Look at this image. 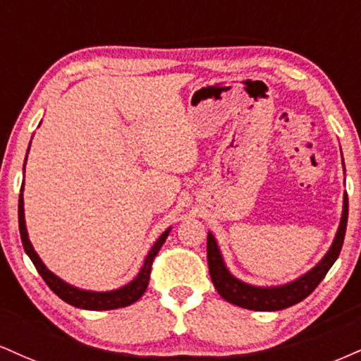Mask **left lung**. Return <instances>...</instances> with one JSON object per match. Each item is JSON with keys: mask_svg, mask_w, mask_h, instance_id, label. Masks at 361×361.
<instances>
[{"mask_svg": "<svg viewBox=\"0 0 361 361\" xmlns=\"http://www.w3.org/2000/svg\"><path fill=\"white\" fill-rule=\"evenodd\" d=\"M346 224L348 195L345 193L341 222H339L336 238L331 244L329 251L326 252L324 258L319 261L312 270L302 275L300 279L290 281L287 285H280V287H255V285L244 283V281L231 275L222 259L217 241H215L212 233H209V235H207V259H209V271L210 279L214 281V287L221 293L222 299L250 310L267 312V310H281L290 307V305L299 304L300 300H304L305 297H309L316 290L317 285L326 276V273L329 271V268L334 264V261L338 259L343 241H345Z\"/></svg>", "mask_w": 361, "mask_h": 361, "instance_id": "1", "label": "left lung"}]
</instances>
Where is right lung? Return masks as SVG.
Masks as SVG:
<instances>
[{"label":"right lung","instance_id":"right-lung-1","mask_svg":"<svg viewBox=\"0 0 361 361\" xmlns=\"http://www.w3.org/2000/svg\"><path fill=\"white\" fill-rule=\"evenodd\" d=\"M22 192H23V186H22ZM18 227H20V238H22L23 250L28 256H30L32 263L35 264L37 271L40 273V276H42L45 283L49 285V288H51L59 299L74 305V307L86 309V310H111V309L127 307V305L137 302L140 297L144 295V292H146L149 285L152 261H154L156 255L159 252L161 246H163L164 241H166L169 234V229H168L159 235V239L154 243V246L151 247V251H149L146 259H144V264L142 268H140L139 275L135 276L130 283H127L126 287L118 290H110V292H91V290H81V288L73 287V285L66 283V281L61 280L59 276L54 275L51 270H47V267L42 263V259L39 258V255L35 252L34 246H32L30 239H28L27 227H25L22 193H20V198H18Z\"/></svg>","mask_w":361,"mask_h":361}]
</instances>
